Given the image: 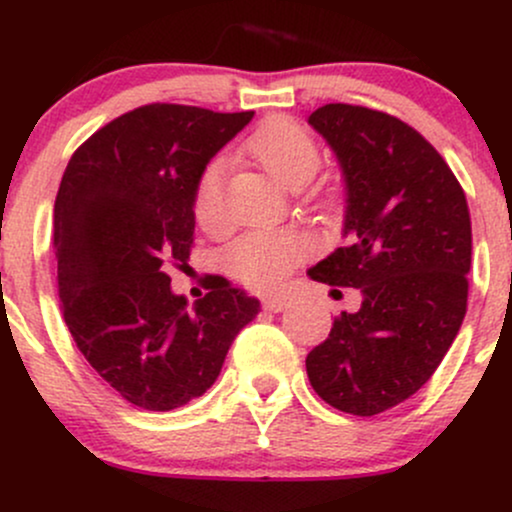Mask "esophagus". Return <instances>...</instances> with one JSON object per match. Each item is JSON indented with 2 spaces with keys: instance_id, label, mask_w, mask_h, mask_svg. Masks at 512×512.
Masks as SVG:
<instances>
[{
  "instance_id": "34e87169",
  "label": "esophagus",
  "mask_w": 512,
  "mask_h": 512,
  "mask_svg": "<svg viewBox=\"0 0 512 512\" xmlns=\"http://www.w3.org/2000/svg\"><path fill=\"white\" fill-rule=\"evenodd\" d=\"M262 305L267 310H272V313H281V310H284L286 305H289V298H286V296H267L262 301Z\"/></svg>"
}]
</instances>
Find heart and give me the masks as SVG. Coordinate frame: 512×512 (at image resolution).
I'll list each match as a JSON object with an SVG mask.
<instances>
[{
  "mask_svg": "<svg viewBox=\"0 0 512 512\" xmlns=\"http://www.w3.org/2000/svg\"><path fill=\"white\" fill-rule=\"evenodd\" d=\"M245 151L272 178L301 190L320 168V149L308 129L289 117H269L245 139ZM223 158H211L195 182L192 209L204 228L223 221ZM313 250V240L296 231H250L226 252L228 269L252 289H274Z\"/></svg>",
  "mask_w": 512,
  "mask_h": 512,
  "instance_id": "obj_1",
  "label": "heart"
}]
</instances>
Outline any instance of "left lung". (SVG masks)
I'll return each mask as SVG.
<instances>
[{
    "label": "left lung",
    "mask_w": 512,
    "mask_h": 512,
    "mask_svg": "<svg viewBox=\"0 0 512 512\" xmlns=\"http://www.w3.org/2000/svg\"><path fill=\"white\" fill-rule=\"evenodd\" d=\"M346 182V245L310 279L361 289V308L334 317L305 358L313 390L346 414L397 407L428 383L467 313L472 221L443 156L402 122L330 103L308 117Z\"/></svg>",
    "instance_id": "obj_1"
}]
</instances>
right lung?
Wrapping results in <instances>:
<instances>
[{
  "instance_id": "add662e5",
  "label": "right lung",
  "mask_w": 512,
  "mask_h": 512,
  "mask_svg": "<svg viewBox=\"0 0 512 512\" xmlns=\"http://www.w3.org/2000/svg\"><path fill=\"white\" fill-rule=\"evenodd\" d=\"M151 103L93 132L55 199L64 322L91 368L134 407L170 411L209 390L260 301L209 274L195 308L170 291L195 243V182L252 120Z\"/></svg>"
}]
</instances>
